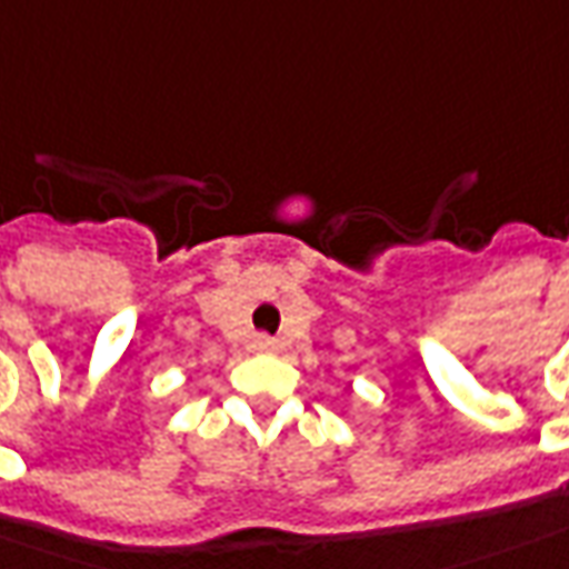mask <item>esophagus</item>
<instances>
[{"mask_svg": "<svg viewBox=\"0 0 569 569\" xmlns=\"http://www.w3.org/2000/svg\"><path fill=\"white\" fill-rule=\"evenodd\" d=\"M252 351H277V339H270V336H252Z\"/></svg>", "mask_w": 569, "mask_h": 569, "instance_id": "obj_1", "label": "esophagus"}]
</instances>
